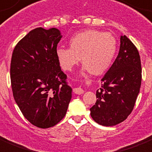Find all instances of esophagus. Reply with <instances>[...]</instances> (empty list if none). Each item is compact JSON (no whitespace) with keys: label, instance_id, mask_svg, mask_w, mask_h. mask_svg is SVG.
I'll return each instance as SVG.
<instances>
[{"label":"esophagus","instance_id":"obj_1","mask_svg":"<svg viewBox=\"0 0 152 152\" xmlns=\"http://www.w3.org/2000/svg\"><path fill=\"white\" fill-rule=\"evenodd\" d=\"M73 91L74 93L76 94H82L84 93V91L81 87H76V88H74Z\"/></svg>","mask_w":152,"mask_h":152}]
</instances>
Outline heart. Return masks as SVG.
<instances>
[{"label":"heart","instance_id":"1","mask_svg":"<svg viewBox=\"0 0 152 152\" xmlns=\"http://www.w3.org/2000/svg\"><path fill=\"white\" fill-rule=\"evenodd\" d=\"M69 46L60 47L56 50L57 58L63 69H72L79 63L81 56V60L84 62L83 72L99 75L112 64L116 52L117 43L111 33L86 29L70 38Z\"/></svg>","mask_w":152,"mask_h":152}]
</instances>
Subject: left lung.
I'll return each instance as SVG.
<instances>
[{"mask_svg": "<svg viewBox=\"0 0 152 152\" xmlns=\"http://www.w3.org/2000/svg\"><path fill=\"white\" fill-rule=\"evenodd\" d=\"M141 85L140 55L125 35L120 37L118 56L102 79L91 115L100 125L112 126L125 120L134 109Z\"/></svg>", "mask_w": 152, "mask_h": 152, "instance_id": "1", "label": "left lung"}]
</instances>
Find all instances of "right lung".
<instances>
[{
	"instance_id": "obj_1",
	"label": "right lung",
	"mask_w": 152,
	"mask_h": 152,
	"mask_svg": "<svg viewBox=\"0 0 152 152\" xmlns=\"http://www.w3.org/2000/svg\"><path fill=\"white\" fill-rule=\"evenodd\" d=\"M61 37L56 28H36L12 53L10 76L15 101L25 118L43 129L63 119L72 98V90L56 55Z\"/></svg>"
}]
</instances>
